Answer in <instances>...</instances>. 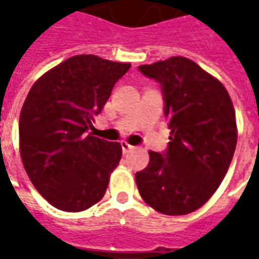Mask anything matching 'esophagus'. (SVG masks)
<instances>
[{
    "mask_svg": "<svg viewBox=\"0 0 259 259\" xmlns=\"http://www.w3.org/2000/svg\"><path fill=\"white\" fill-rule=\"evenodd\" d=\"M121 147H122V151L124 153H128V151H131L134 147L130 144V143H126V141H121Z\"/></svg>",
    "mask_w": 259,
    "mask_h": 259,
    "instance_id": "1",
    "label": "esophagus"
}]
</instances>
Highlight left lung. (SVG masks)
<instances>
[{"instance_id": "8db88e82", "label": "left lung", "mask_w": 259, "mask_h": 259, "mask_svg": "<svg viewBox=\"0 0 259 259\" xmlns=\"http://www.w3.org/2000/svg\"><path fill=\"white\" fill-rule=\"evenodd\" d=\"M161 86L170 143L150 151V163L135 174L147 204L170 216L202 207L222 183L236 147V119L225 86L182 56L138 66Z\"/></svg>"}]
</instances>
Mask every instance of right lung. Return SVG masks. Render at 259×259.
I'll return each mask as SVG.
<instances>
[{
	"label": "right lung",
	"mask_w": 259,
	"mask_h": 259,
	"mask_svg": "<svg viewBox=\"0 0 259 259\" xmlns=\"http://www.w3.org/2000/svg\"><path fill=\"white\" fill-rule=\"evenodd\" d=\"M130 63L73 56L41 76L20 114V154L52 206L82 212L104 197L122 154L119 143L88 134Z\"/></svg>",
	"instance_id": "add662e5"
}]
</instances>
